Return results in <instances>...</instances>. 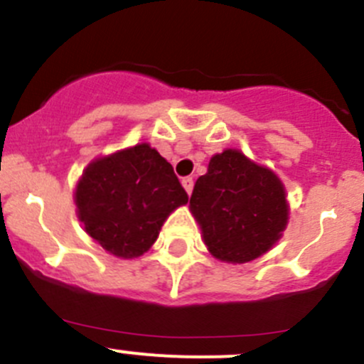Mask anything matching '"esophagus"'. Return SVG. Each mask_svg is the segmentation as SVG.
<instances>
[{
    "label": "esophagus",
    "mask_w": 364,
    "mask_h": 364,
    "mask_svg": "<svg viewBox=\"0 0 364 364\" xmlns=\"http://www.w3.org/2000/svg\"><path fill=\"white\" fill-rule=\"evenodd\" d=\"M181 185H183V188L186 190V193H192V190H193V178H190V176H186V178H183L181 179Z\"/></svg>",
    "instance_id": "1"
}]
</instances>
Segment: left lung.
I'll use <instances>...</instances> for the list:
<instances>
[{"label":"left lung","mask_w":364,"mask_h":364,"mask_svg":"<svg viewBox=\"0 0 364 364\" xmlns=\"http://www.w3.org/2000/svg\"><path fill=\"white\" fill-rule=\"evenodd\" d=\"M190 209L208 250L216 259L240 264L269 250L289 215L280 179L236 149L213 156L193 186Z\"/></svg>","instance_id":"left-lung-1"}]
</instances>
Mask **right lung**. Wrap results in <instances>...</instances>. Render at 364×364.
<instances>
[{
	"instance_id": "1",
	"label": "right lung",
	"mask_w": 364,
	"mask_h": 364,
	"mask_svg": "<svg viewBox=\"0 0 364 364\" xmlns=\"http://www.w3.org/2000/svg\"><path fill=\"white\" fill-rule=\"evenodd\" d=\"M186 203L172 165L148 144L95 160L75 190L86 232L123 259L149 250L171 211Z\"/></svg>"
}]
</instances>
